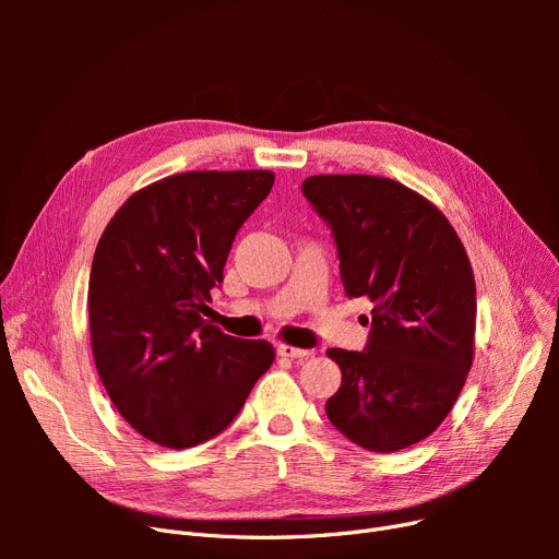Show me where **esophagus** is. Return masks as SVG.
Instances as JSON below:
<instances>
[{
  "label": "esophagus",
  "instance_id": "esophagus-1",
  "mask_svg": "<svg viewBox=\"0 0 559 559\" xmlns=\"http://www.w3.org/2000/svg\"><path fill=\"white\" fill-rule=\"evenodd\" d=\"M276 354L281 358H289V360H306L310 356V350L306 348H297V346H289V344H278L276 346Z\"/></svg>",
  "mask_w": 559,
  "mask_h": 559
}]
</instances>
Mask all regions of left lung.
<instances>
[{
	"label": "left lung",
	"instance_id": "obj_1",
	"mask_svg": "<svg viewBox=\"0 0 559 559\" xmlns=\"http://www.w3.org/2000/svg\"><path fill=\"white\" fill-rule=\"evenodd\" d=\"M301 190L333 233L346 297L373 301L365 348L326 350L342 371L326 415L367 451L413 447L447 419L472 369L466 251L430 201L383 176L319 174Z\"/></svg>",
	"mask_w": 559,
	"mask_h": 559
}]
</instances>
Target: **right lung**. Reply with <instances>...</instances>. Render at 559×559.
<instances>
[{"label":"right lung","mask_w":559,"mask_h":559,"mask_svg":"<svg viewBox=\"0 0 559 559\" xmlns=\"http://www.w3.org/2000/svg\"><path fill=\"white\" fill-rule=\"evenodd\" d=\"M274 174L186 171L135 192L97 245L87 310L93 356L120 415L165 449L209 442L274 362L264 340L222 333L211 289Z\"/></svg>","instance_id":"add662e5"}]
</instances>
